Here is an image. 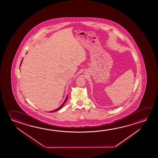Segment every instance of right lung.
Masks as SVG:
<instances>
[{
    "mask_svg": "<svg viewBox=\"0 0 158 158\" xmlns=\"http://www.w3.org/2000/svg\"><path fill=\"white\" fill-rule=\"evenodd\" d=\"M23 59L22 60H21V64H20V65H21V63H22V62H23ZM68 99V95H67V96H66V98H65V99L64 101L63 102V103L58 108V109H56V110H53V111H49V112H54L57 111H58V110H60V109H62V108L63 106L64 105V104L65 103V102L67 101V100Z\"/></svg>",
    "mask_w": 158,
    "mask_h": 158,
    "instance_id": "right-lung-1",
    "label": "right lung"
}]
</instances>
